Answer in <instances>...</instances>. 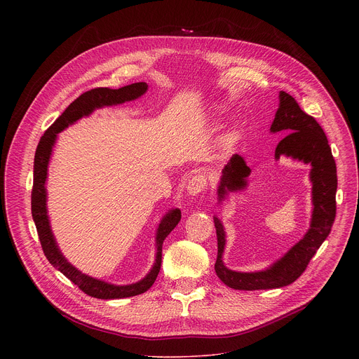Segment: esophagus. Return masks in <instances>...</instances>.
Wrapping results in <instances>:
<instances>
[{"mask_svg": "<svg viewBox=\"0 0 359 359\" xmlns=\"http://www.w3.org/2000/svg\"><path fill=\"white\" fill-rule=\"evenodd\" d=\"M206 187H208V179H206V176L201 175V173H197L193 177H190V180L187 183V191L193 196L198 194L201 190H204Z\"/></svg>", "mask_w": 359, "mask_h": 359, "instance_id": "34e87169", "label": "esophagus"}]
</instances>
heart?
<instances>
[{
    "mask_svg": "<svg viewBox=\"0 0 359 359\" xmlns=\"http://www.w3.org/2000/svg\"><path fill=\"white\" fill-rule=\"evenodd\" d=\"M234 137H236V135H234V133H230V135H229V140H233Z\"/></svg>",
    "mask_w": 359,
    "mask_h": 359,
    "instance_id": "b5f03b06",
    "label": "heart"
}]
</instances>
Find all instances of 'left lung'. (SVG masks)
Listing matches in <instances>:
<instances>
[{
    "label": "left lung",
    "instance_id": "8db88e82",
    "mask_svg": "<svg viewBox=\"0 0 359 359\" xmlns=\"http://www.w3.org/2000/svg\"><path fill=\"white\" fill-rule=\"evenodd\" d=\"M271 132H287L276 147V159L281 155L291 156L311 163L313 182V203L314 212L311 227L284 257L271 269L259 273H236L224 267L222 255L224 250V230L222 223L215 217L217 233V260L215 270L217 277L230 288L234 290H270L280 288L294 283L309 266L317 250L328 237L337 215V165L332 156L328 139L320 123L305 114L298 102L287 92H280V108L271 125ZM250 175V168L244 159L234 155L223 170L222 183L219 187L220 200L227 190H237L245 186V177Z\"/></svg>",
    "mask_w": 359,
    "mask_h": 359
}]
</instances>
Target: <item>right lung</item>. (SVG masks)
<instances>
[{
	"label": "right lung",
	"instance_id": "obj_1",
	"mask_svg": "<svg viewBox=\"0 0 359 359\" xmlns=\"http://www.w3.org/2000/svg\"><path fill=\"white\" fill-rule=\"evenodd\" d=\"M147 89L146 82H137L132 83L119 89H109V88H93L88 92H83L79 97H76L72 104L64 111V114L50 125L43 136L41 137L34 158V184L31 191V212L32 219L36 226L38 237L41 241L42 251L48 262L53 264L55 269H58L65 277H68L75 285L79 287L85 294L100 298V299H114V298H126L139 295L144 291H147L153 283L156 281V277L161 271L162 266V245L165 238L170 234V231L177 226L180 222L182 213L179 209L172 210L165 216L162 223L158 229V255L156 263L150 270V273L139 283L130 284V285H111L108 283L95 280L92 277H88L78 271L75 267H72L64 257L61 251L57 247V243L54 240L53 231H50L48 216H46V193H45V180H46V168L50 150H53V144L55 142L57 133L65 129L68 125L74 123L79 118L89 115L95 108H100L105 105H116L122 104V102L132 100L143 95Z\"/></svg>",
	"mask_w": 359,
	"mask_h": 359
}]
</instances>
